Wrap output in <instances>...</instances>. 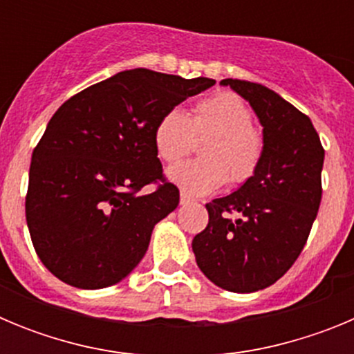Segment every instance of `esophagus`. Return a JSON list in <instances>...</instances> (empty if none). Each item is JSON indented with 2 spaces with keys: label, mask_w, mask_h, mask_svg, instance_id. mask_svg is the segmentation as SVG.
<instances>
[{
  "label": "esophagus",
  "mask_w": 354,
  "mask_h": 354,
  "mask_svg": "<svg viewBox=\"0 0 354 354\" xmlns=\"http://www.w3.org/2000/svg\"><path fill=\"white\" fill-rule=\"evenodd\" d=\"M189 202H193V196L187 195L186 192H180V204L186 205V204H189Z\"/></svg>",
  "instance_id": "1"
}]
</instances>
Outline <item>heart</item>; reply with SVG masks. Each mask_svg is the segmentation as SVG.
Listing matches in <instances>:
<instances>
[{
  "label": "heart",
  "instance_id": "heart-1",
  "mask_svg": "<svg viewBox=\"0 0 354 354\" xmlns=\"http://www.w3.org/2000/svg\"><path fill=\"white\" fill-rule=\"evenodd\" d=\"M196 140H207L200 150L204 159L186 161L168 170V179L187 195H209L225 183H248L264 154V136L253 126L252 109L232 92L202 99L193 115L168 109L156 124L154 147L165 162L187 156Z\"/></svg>",
  "mask_w": 354,
  "mask_h": 354
}]
</instances>
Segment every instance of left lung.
Returning a JSON list of instances; mask_svg holds the SVG:
<instances>
[{
    "mask_svg": "<svg viewBox=\"0 0 354 354\" xmlns=\"http://www.w3.org/2000/svg\"><path fill=\"white\" fill-rule=\"evenodd\" d=\"M250 102L264 154L237 192L205 204L207 227L193 239L202 273L230 292H255L289 271L321 204L324 149L310 118L264 84L221 80Z\"/></svg>",
    "mask_w": 354,
    "mask_h": 354,
    "instance_id": "8db88e82",
    "label": "left lung"
}]
</instances>
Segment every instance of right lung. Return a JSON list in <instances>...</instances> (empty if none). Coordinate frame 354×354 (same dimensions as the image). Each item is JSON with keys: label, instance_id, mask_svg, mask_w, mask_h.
I'll return each mask as SVG.
<instances>
[{"label": "right lung", "instance_id": "obj_1", "mask_svg": "<svg viewBox=\"0 0 354 354\" xmlns=\"http://www.w3.org/2000/svg\"><path fill=\"white\" fill-rule=\"evenodd\" d=\"M214 80L118 72L58 108L33 150L26 195L42 264L77 289L115 286L140 264L156 223L179 205L154 147L159 118ZM158 183L152 194H142Z\"/></svg>", "mask_w": 354, "mask_h": 354}]
</instances>
